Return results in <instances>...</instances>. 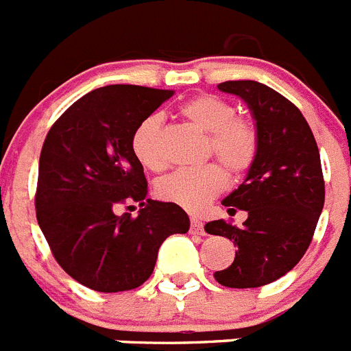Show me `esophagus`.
Here are the masks:
<instances>
[{
    "instance_id": "1",
    "label": "esophagus",
    "mask_w": 351,
    "mask_h": 351,
    "mask_svg": "<svg viewBox=\"0 0 351 351\" xmlns=\"http://www.w3.org/2000/svg\"><path fill=\"white\" fill-rule=\"evenodd\" d=\"M191 234L194 235H205V228H203V223L196 217L191 219Z\"/></svg>"
}]
</instances>
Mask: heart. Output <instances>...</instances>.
<instances>
[{"label":"heart","mask_w":351,"mask_h":351,"mask_svg":"<svg viewBox=\"0 0 351 351\" xmlns=\"http://www.w3.org/2000/svg\"><path fill=\"white\" fill-rule=\"evenodd\" d=\"M178 112L189 125L207 134L205 157H216L228 175L241 176L252 167L258 152L257 126L250 117L235 116L230 101L214 94H199L185 101ZM132 152L146 169L157 173L166 167L160 116L152 114L137 125L132 135ZM225 185V171L217 164H207L164 176L155 193L164 202L196 212L223 193Z\"/></svg>","instance_id":"b5f03b06"}]
</instances>
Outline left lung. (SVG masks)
I'll list each match as a JSON object with an SVG mask.
<instances>
[{"instance_id": "left-lung-1", "label": "left lung", "mask_w": 351, "mask_h": 351, "mask_svg": "<svg viewBox=\"0 0 351 351\" xmlns=\"http://www.w3.org/2000/svg\"><path fill=\"white\" fill-rule=\"evenodd\" d=\"M223 93L246 101L258 132L257 157L246 180L223 199L248 212L243 226L210 221L205 232L237 246L226 269L214 273L225 287L250 289L278 280L305 255L325 203L319 149L298 107L253 80L223 82Z\"/></svg>"}]
</instances>
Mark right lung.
Masks as SVG:
<instances>
[{
	"label": "right lung",
	"instance_id": "1",
	"mask_svg": "<svg viewBox=\"0 0 351 351\" xmlns=\"http://www.w3.org/2000/svg\"><path fill=\"white\" fill-rule=\"evenodd\" d=\"M173 90L107 85L90 90L49 128L39 158L35 212L55 261L99 293L130 291L148 280L160 244L189 230L175 203L148 199L132 135ZM141 205L137 218L115 208ZM130 208V207H128Z\"/></svg>",
	"mask_w": 351,
	"mask_h": 351
}]
</instances>
